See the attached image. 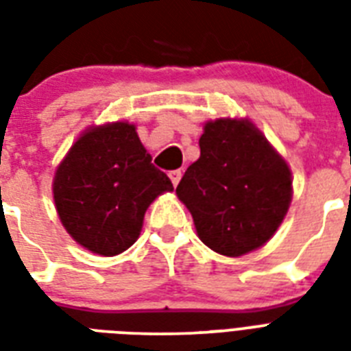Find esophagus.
<instances>
[{
  "label": "esophagus",
  "instance_id": "1",
  "mask_svg": "<svg viewBox=\"0 0 351 351\" xmlns=\"http://www.w3.org/2000/svg\"><path fill=\"white\" fill-rule=\"evenodd\" d=\"M169 178L173 182V186H176L182 178V171L180 169H175V171H169Z\"/></svg>",
  "mask_w": 351,
  "mask_h": 351
}]
</instances>
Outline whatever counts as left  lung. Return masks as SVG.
<instances>
[{"instance_id": "8db88e82", "label": "left lung", "mask_w": 351, "mask_h": 351, "mask_svg": "<svg viewBox=\"0 0 351 351\" xmlns=\"http://www.w3.org/2000/svg\"><path fill=\"white\" fill-rule=\"evenodd\" d=\"M200 158L176 195L191 211L204 244L240 256L271 239L291 202V173L247 120L208 121Z\"/></svg>"}]
</instances>
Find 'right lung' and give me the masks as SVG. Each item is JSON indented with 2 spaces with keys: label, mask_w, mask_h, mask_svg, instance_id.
<instances>
[{
  "label": "right lung",
  "mask_w": 351,
  "mask_h": 351,
  "mask_svg": "<svg viewBox=\"0 0 351 351\" xmlns=\"http://www.w3.org/2000/svg\"><path fill=\"white\" fill-rule=\"evenodd\" d=\"M173 184L151 164L131 123L95 127L78 138L54 176L62 224L78 244L104 256L134 244L149 204Z\"/></svg>",
  "instance_id": "add662e5"
}]
</instances>
